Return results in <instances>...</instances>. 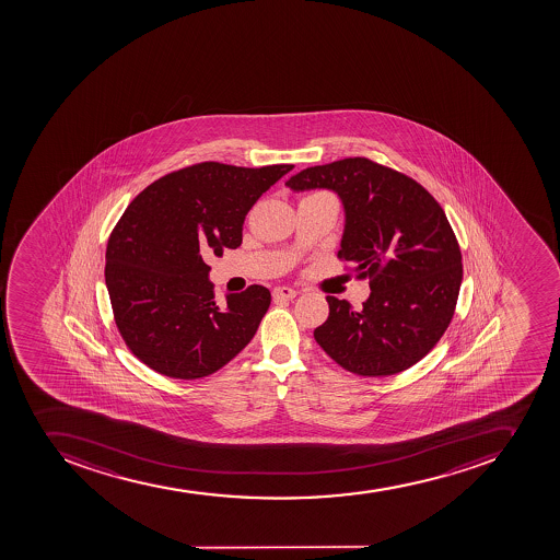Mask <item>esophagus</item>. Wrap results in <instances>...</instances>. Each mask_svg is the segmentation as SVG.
Masks as SVG:
<instances>
[{"mask_svg":"<svg viewBox=\"0 0 560 560\" xmlns=\"http://www.w3.org/2000/svg\"><path fill=\"white\" fill-rule=\"evenodd\" d=\"M298 290H293L290 287H278L273 288L272 298L273 301H292L298 298Z\"/></svg>","mask_w":560,"mask_h":560,"instance_id":"34e87169","label":"esophagus"}]
</instances>
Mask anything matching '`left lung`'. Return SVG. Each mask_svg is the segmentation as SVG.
<instances>
[{
  "mask_svg": "<svg viewBox=\"0 0 560 560\" xmlns=\"http://www.w3.org/2000/svg\"><path fill=\"white\" fill-rule=\"evenodd\" d=\"M292 191L331 189L346 213L338 258L371 279L362 310L327 295L318 346L358 376H392L416 365L441 340L455 313L462 254L444 209L413 178L371 159L302 170Z\"/></svg>",
  "mask_w": 560,
  "mask_h": 560,
  "instance_id": "1",
  "label": "left lung"
}]
</instances>
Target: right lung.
Segmentation results:
<instances>
[{
    "instance_id": "obj_1",
    "label": "right lung",
    "mask_w": 560,
    "mask_h": 560,
    "mask_svg": "<svg viewBox=\"0 0 560 560\" xmlns=\"http://www.w3.org/2000/svg\"><path fill=\"white\" fill-rule=\"evenodd\" d=\"M292 168L195 164L150 184L125 209L107 243L105 284L116 326L144 365L197 380L253 340L270 292L253 284L218 306L203 258L242 245L248 211Z\"/></svg>"
}]
</instances>
